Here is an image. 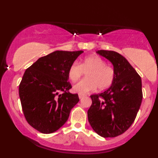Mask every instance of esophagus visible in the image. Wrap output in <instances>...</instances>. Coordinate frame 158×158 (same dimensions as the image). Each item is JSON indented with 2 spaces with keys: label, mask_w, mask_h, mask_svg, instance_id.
<instances>
[{
  "label": "esophagus",
  "mask_w": 158,
  "mask_h": 158,
  "mask_svg": "<svg viewBox=\"0 0 158 158\" xmlns=\"http://www.w3.org/2000/svg\"><path fill=\"white\" fill-rule=\"evenodd\" d=\"M78 97H79V98L80 99H82L84 97V96H83V95H81V94H79V96H78Z\"/></svg>",
  "instance_id": "esophagus-1"
}]
</instances>
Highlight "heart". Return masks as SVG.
<instances>
[{"label":"heart","instance_id":"heart-1","mask_svg":"<svg viewBox=\"0 0 158 158\" xmlns=\"http://www.w3.org/2000/svg\"><path fill=\"white\" fill-rule=\"evenodd\" d=\"M86 74V79L77 82L73 86L74 93L85 95L93 91L98 87L99 90L109 88L113 83L114 70L107 66L106 62L98 56L94 55L86 57L81 62L71 64L68 70V77L70 81H76L83 75Z\"/></svg>","mask_w":158,"mask_h":158}]
</instances>
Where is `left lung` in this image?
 <instances>
[{"label": "left lung", "mask_w": 158, "mask_h": 158, "mask_svg": "<svg viewBox=\"0 0 158 158\" xmlns=\"http://www.w3.org/2000/svg\"><path fill=\"white\" fill-rule=\"evenodd\" d=\"M96 53L113 64L114 78L104 92L90 96L88 122L101 137H115L125 132L135 119L142 100V80L120 54L108 50Z\"/></svg>", "instance_id": "left-lung-1"}]
</instances>
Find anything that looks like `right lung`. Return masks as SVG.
<instances>
[{"instance_id": "1", "label": "right lung", "mask_w": 158, "mask_h": 158, "mask_svg": "<svg viewBox=\"0 0 158 158\" xmlns=\"http://www.w3.org/2000/svg\"><path fill=\"white\" fill-rule=\"evenodd\" d=\"M83 52L55 51L26 70L19 88L21 106L27 122L40 132L58 130L78 103V95L68 91V70Z\"/></svg>"}]
</instances>
